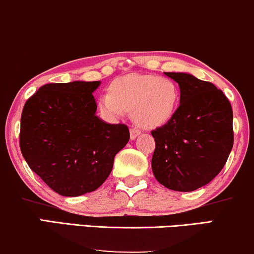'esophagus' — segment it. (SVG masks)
<instances>
[{"instance_id": "obj_1", "label": "esophagus", "mask_w": 254, "mask_h": 254, "mask_svg": "<svg viewBox=\"0 0 254 254\" xmlns=\"http://www.w3.org/2000/svg\"><path fill=\"white\" fill-rule=\"evenodd\" d=\"M139 133H141V131L136 129V128H130V139H135L139 135Z\"/></svg>"}]
</instances>
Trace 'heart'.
Wrapping results in <instances>:
<instances>
[{
    "label": "heart",
    "instance_id": "obj_1",
    "mask_svg": "<svg viewBox=\"0 0 254 254\" xmlns=\"http://www.w3.org/2000/svg\"><path fill=\"white\" fill-rule=\"evenodd\" d=\"M179 105V89L172 80L152 74H128L113 80L109 94L98 100V110L108 120L133 111L138 126L153 129L166 125Z\"/></svg>",
    "mask_w": 254,
    "mask_h": 254
}]
</instances>
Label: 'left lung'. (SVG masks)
I'll return each instance as SVG.
<instances>
[{
    "mask_svg": "<svg viewBox=\"0 0 254 254\" xmlns=\"http://www.w3.org/2000/svg\"><path fill=\"white\" fill-rule=\"evenodd\" d=\"M180 87V105L156 142L151 167L160 185L188 192L211 182L225 166L234 144L233 109L214 84L189 73L165 72Z\"/></svg>",
    "mask_w": 254,
    "mask_h": 254,
    "instance_id": "1",
    "label": "left lung"
}]
</instances>
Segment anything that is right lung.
Here are the masks:
<instances>
[{"mask_svg":"<svg viewBox=\"0 0 254 254\" xmlns=\"http://www.w3.org/2000/svg\"><path fill=\"white\" fill-rule=\"evenodd\" d=\"M101 81L48 83L25 103L19 144L31 170L57 193L76 197L104 183L129 141L124 124L96 116Z\"/></svg>","mask_w":254,"mask_h":254,"instance_id":"right-lung-1","label":"right lung"}]
</instances>
